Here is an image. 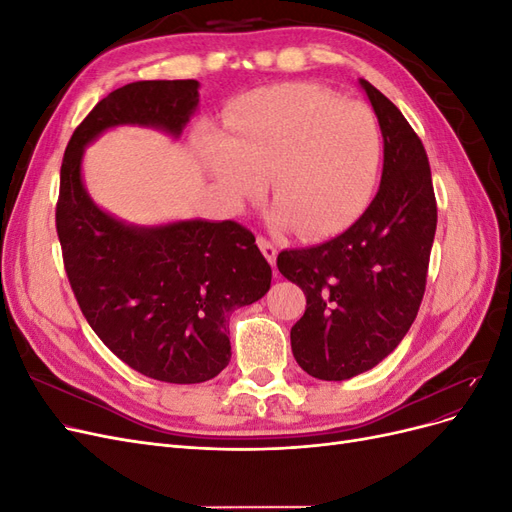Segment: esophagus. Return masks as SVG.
<instances>
[{
  "mask_svg": "<svg viewBox=\"0 0 512 512\" xmlns=\"http://www.w3.org/2000/svg\"><path fill=\"white\" fill-rule=\"evenodd\" d=\"M258 247L262 250V254H265V258L271 262V265L275 267V260H277V245L273 241H269L267 237H258Z\"/></svg>",
  "mask_w": 512,
  "mask_h": 512,
  "instance_id": "obj_1",
  "label": "esophagus"
}]
</instances>
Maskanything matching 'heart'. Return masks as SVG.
<instances>
[{
  "mask_svg": "<svg viewBox=\"0 0 512 512\" xmlns=\"http://www.w3.org/2000/svg\"><path fill=\"white\" fill-rule=\"evenodd\" d=\"M200 158L228 207L260 196L269 175L273 224L320 239L346 230L369 205L382 132L367 106L312 83H284L232 102L224 138L207 136Z\"/></svg>",
  "mask_w": 512,
  "mask_h": 512,
  "instance_id": "heart-1",
  "label": "heart"
}]
</instances>
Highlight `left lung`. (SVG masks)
<instances>
[{"instance_id":"obj_1","label":"left lung","mask_w":512,"mask_h":512,"mask_svg":"<svg viewBox=\"0 0 512 512\" xmlns=\"http://www.w3.org/2000/svg\"><path fill=\"white\" fill-rule=\"evenodd\" d=\"M359 83L384 138L380 190L339 237L277 256V269L307 299L290 329L292 354L318 380L359 376L399 346L423 301L438 224L421 138L389 98Z\"/></svg>"}]
</instances>
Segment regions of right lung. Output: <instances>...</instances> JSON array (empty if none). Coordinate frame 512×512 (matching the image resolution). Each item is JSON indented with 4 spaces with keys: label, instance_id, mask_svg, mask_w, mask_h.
I'll use <instances>...</instances> for the list:
<instances>
[{
    "label": "right lung",
    "instance_id": "obj_1",
    "mask_svg": "<svg viewBox=\"0 0 512 512\" xmlns=\"http://www.w3.org/2000/svg\"><path fill=\"white\" fill-rule=\"evenodd\" d=\"M198 81H136L111 91L74 130L61 162L57 237L74 297L104 346L143 376L196 384L230 361L228 320L271 288V267L237 222L126 224L85 190V147L115 126L179 138Z\"/></svg>",
    "mask_w": 512,
    "mask_h": 512
}]
</instances>
